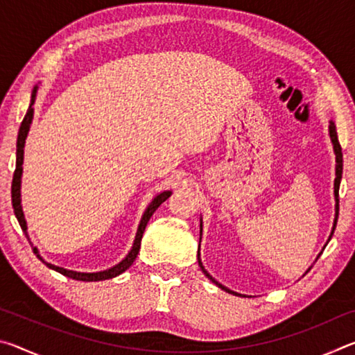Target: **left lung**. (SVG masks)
Segmentation results:
<instances>
[{"mask_svg":"<svg viewBox=\"0 0 355 355\" xmlns=\"http://www.w3.org/2000/svg\"><path fill=\"white\" fill-rule=\"evenodd\" d=\"M329 135H330V141H332V144H334L335 161H336V167H335V183H334V194H335V202H336V203H335V220H334L332 233H330V238H332L334 230H335V227H336V220H338V189H340V182H341V173H343V153H341V146H340V142H338V136H336V128H335V123L332 122V120H330V125H329ZM200 235H202V222H200ZM199 249H200V245H199ZM197 257H199V266H200V269L203 271V274H205L207 277L213 282V284H216V285H218L219 288H222V290L227 291V293L238 294V293H235V291L228 290V288H225L224 285H220L219 282H216V280L211 277V275H209V274L207 272V269L203 268L202 260H200V254H197Z\"/></svg>","mask_w":355,"mask_h":355,"instance_id":"1","label":"left lung"}]
</instances>
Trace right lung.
<instances>
[{"instance_id": "obj_1", "label": "right lung", "mask_w": 355, "mask_h": 355, "mask_svg": "<svg viewBox=\"0 0 355 355\" xmlns=\"http://www.w3.org/2000/svg\"><path fill=\"white\" fill-rule=\"evenodd\" d=\"M39 87L34 86L33 89V94H31V103H29V107L26 111V116L23 119V122L20 125V130H19V137H17V163H15V172H14V178H12V207H14V213H15V218L19 219V224L21 227V230L25 232L26 238L29 239L28 235V227H26V220H25V214H23V209H21V199H20V186H21V172H23V153H25V141H26V136H28V131L29 127H31V122H33V116H34V101H35V95H37ZM172 194V191H164L161 192L155 197L152 200V203L147 207L146 213H144L142 219H141V224L137 227V233H136V238H135V243H133V248L128 252V255L123 258L122 261L116 266H112L110 269H106V271H100V272H76V271H70V269H64L61 266H55V264L51 263H46L44 258L39 255V250L37 248H33L34 254L37 255L39 260L42 263H45L48 268L53 269V271H56L59 274L65 275V277H70V279H75V280H81V282H98V280H106V279H112V277H117L119 274H122L127 271V269L133 264V261L136 260L137 254H139V249H141V239L144 235V230H146V227L148 224L150 218H152V214L156 211V208H158L161 203L166 202L169 199Z\"/></svg>"}]
</instances>
